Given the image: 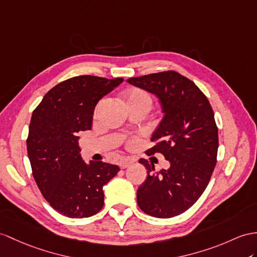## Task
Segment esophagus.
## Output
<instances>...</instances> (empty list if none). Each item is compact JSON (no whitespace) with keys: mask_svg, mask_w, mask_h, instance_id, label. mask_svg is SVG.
<instances>
[{"mask_svg":"<svg viewBox=\"0 0 257 257\" xmlns=\"http://www.w3.org/2000/svg\"><path fill=\"white\" fill-rule=\"evenodd\" d=\"M134 162L133 159H130V158H123L122 160H120V162H118V166H120L121 169H125L127 168L130 165H132Z\"/></svg>","mask_w":257,"mask_h":257,"instance_id":"34e87169","label":"esophagus"}]
</instances>
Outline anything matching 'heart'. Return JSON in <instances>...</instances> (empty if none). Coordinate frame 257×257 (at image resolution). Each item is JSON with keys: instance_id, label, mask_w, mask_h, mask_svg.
Here are the masks:
<instances>
[{"instance_id": "b5f03b06", "label": "heart", "mask_w": 257, "mask_h": 257, "mask_svg": "<svg viewBox=\"0 0 257 257\" xmlns=\"http://www.w3.org/2000/svg\"><path fill=\"white\" fill-rule=\"evenodd\" d=\"M123 98L128 108L143 107L149 110L153 105L152 95H150L147 90L142 89V88H132V89L126 90L123 93ZM137 143H139V139H137V137H130L126 142L128 147H134Z\"/></svg>"}]
</instances>
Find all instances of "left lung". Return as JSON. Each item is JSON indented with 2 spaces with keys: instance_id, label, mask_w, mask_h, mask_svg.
Here are the masks:
<instances>
[{
  "instance_id": "1",
  "label": "left lung",
  "mask_w": 257,
  "mask_h": 257,
  "mask_svg": "<svg viewBox=\"0 0 257 257\" xmlns=\"http://www.w3.org/2000/svg\"><path fill=\"white\" fill-rule=\"evenodd\" d=\"M127 81L159 98L165 115L146 155L161 154L170 162V168L158 174L147 159H140L147 178L137 190V204L153 217L178 216L196 203L214 172L219 145L214 111L204 92L176 71Z\"/></svg>"
}]
</instances>
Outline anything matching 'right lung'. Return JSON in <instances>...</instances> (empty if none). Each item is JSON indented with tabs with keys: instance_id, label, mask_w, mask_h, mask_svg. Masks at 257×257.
Instances as JSON below:
<instances>
[{
	"instance_id": "obj_1",
	"label": "right lung",
	"mask_w": 257,
	"mask_h": 257,
	"mask_svg": "<svg viewBox=\"0 0 257 257\" xmlns=\"http://www.w3.org/2000/svg\"><path fill=\"white\" fill-rule=\"evenodd\" d=\"M123 78L91 75L68 78L50 89L31 115L27 153L33 176L50 206L70 218H87L103 207L102 187L120 168L85 164L78 133L91 128L97 102Z\"/></svg>"
}]
</instances>
